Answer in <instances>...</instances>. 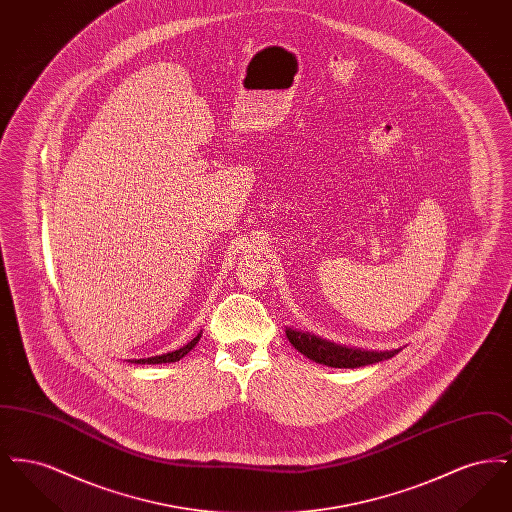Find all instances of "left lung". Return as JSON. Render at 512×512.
Returning a JSON list of instances; mask_svg holds the SVG:
<instances>
[{"label":"left lung","instance_id":"left-lung-1","mask_svg":"<svg viewBox=\"0 0 512 512\" xmlns=\"http://www.w3.org/2000/svg\"><path fill=\"white\" fill-rule=\"evenodd\" d=\"M286 336L293 347L303 353L307 359L315 361L318 365L334 366V368H359V366L374 365L380 361L391 359L399 353L393 351H365L355 347H345L332 341L322 340L309 332H297L286 328Z\"/></svg>","mask_w":512,"mask_h":512}]
</instances>
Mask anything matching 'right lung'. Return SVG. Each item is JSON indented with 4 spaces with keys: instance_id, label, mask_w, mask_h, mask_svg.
I'll list each match as a JSON object with an SVG mask.
<instances>
[{
    "instance_id": "add662e5",
    "label": "right lung",
    "mask_w": 512,
    "mask_h": 512,
    "mask_svg": "<svg viewBox=\"0 0 512 512\" xmlns=\"http://www.w3.org/2000/svg\"><path fill=\"white\" fill-rule=\"evenodd\" d=\"M201 338V332L195 336L194 340L188 341L184 347H180V349H176V351H171V353H165V355H155V357H149V359H138V361H134V363H138V365H161V363H176V361H180L182 357H186L192 349L195 347V343L199 341Z\"/></svg>"
}]
</instances>
